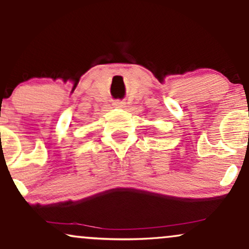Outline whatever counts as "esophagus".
Returning a JSON list of instances; mask_svg holds the SVG:
<instances>
[{
  "label": "esophagus",
  "instance_id": "obj_1",
  "mask_svg": "<svg viewBox=\"0 0 249 249\" xmlns=\"http://www.w3.org/2000/svg\"><path fill=\"white\" fill-rule=\"evenodd\" d=\"M113 107H119V108L125 107V103L123 101H116V102H113Z\"/></svg>",
  "mask_w": 249,
  "mask_h": 249
}]
</instances>
